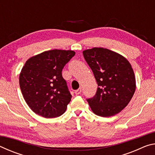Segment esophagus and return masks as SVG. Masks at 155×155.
<instances>
[{
    "label": "esophagus",
    "instance_id": "34e87169",
    "mask_svg": "<svg viewBox=\"0 0 155 155\" xmlns=\"http://www.w3.org/2000/svg\"><path fill=\"white\" fill-rule=\"evenodd\" d=\"M81 91H82V90H81V88L78 89L77 90H75L74 93L76 94V95H78V94H80L81 93Z\"/></svg>",
    "mask_w": 155,
    "mask_h": 155
}]
</instances>
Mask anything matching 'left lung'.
Returning <instances> with one entry per match:
<instances>
[{"label":"left lung","mask_w":155,"mask_h":155,"mask_svg":"<svg viewBox=\"0 0 155 155\" xmlns=\"http://www.w3.org/2000/svg\"><path fill=\"white\" fill-rule=\"evenodd\" d=\"M92 70L98 89L96 95L87 101L97 115L110 117L124 109L136 88L135 74L129 61L114 51L92 48L83 51Z\"/></svg>","instance_id":"left-lung-1"}]
</instances>
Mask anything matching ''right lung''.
Instances as JSON below:
<instances>
[{"label": "right lung", "mask_w": 155, "mask_h": 155, "mask_svg": "<svg viewBox=\"0 0 155 155\" xmlns=\"http://www.w3.org/2000/svg\"><path fill=\"white\" fill-rule=\"evenodd\" d=\"M74 54L73 51L54 49L26 61L19 76L20 87L26 103L36 114L52 118L65 111L72 95L61 72Z\"/></svg>", "instance_id": "right-lung-1"}]
</instances>
